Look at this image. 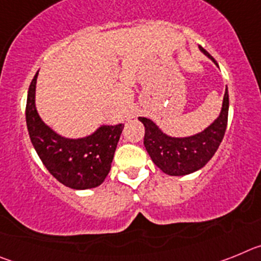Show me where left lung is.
Instances as JSON below:
<instances>
[{
	"mask_svg": "<svg viewBox=\"0 0 261 261\" xmlns=\"http://www.w3.org/2000/svg\"><path fill=\"white\" fill-rule=\"evenodd\" d=\"M205 56L217 64L216 60L202 47H199ZM229 115V91L225 89L222 108L211 125L204 130L186 137H174L165 133L153 120L138 117L145 126L144 145L151 161L165 174L183 176L204 167L217 151L225 136Z\"/></svg>",
	"mask_w": 261,
	"mask_h": 261,
	"instance_id": "8db88e82",
	"label": "left lung"
}]
</instances>
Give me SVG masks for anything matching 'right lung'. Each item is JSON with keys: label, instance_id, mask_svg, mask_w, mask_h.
Returning <instances> with one entry per match:
<instances>
[{"label": "right lung", "instance_id": "add662e5", "mask_svg": "<svg viewBox=\"0 0 261 261\" xmlns=\"http://www.w3.org/2000/svg\"><path fill=\"white\" fill-rule=\"evenodd\" d=\"M38 74L39 70L27 94L26 123L39 158L60 183L71 190H90L100 186L111 170L124 125H100L91 135L80 138L59 135L43 121L36 110Z\"/></svg>", "mask_w": 261, "mask_h": 261}]
</instances>
